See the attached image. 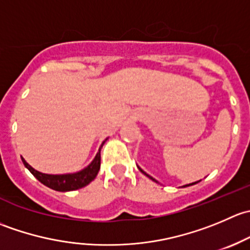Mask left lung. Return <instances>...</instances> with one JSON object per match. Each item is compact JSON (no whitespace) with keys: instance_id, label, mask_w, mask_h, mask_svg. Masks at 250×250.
<instances>
[{"instance_id":"left-lung-1","label":"left lung","mask_w":250,"mask_h":250,"mask_svg":"<svg viewBox=\"0 0 250 250\" xmlns=\"http://www.w3.org/2000/svg\"><path fill=\"white\" fill-rule=\"evenodd\" d=\"M138 168H139V167H138ZM139 170H140V172H141V173H143V174H145V175H146V176H148V178H150V179H151V180L156 181V180H155V179H153V178H152V176H150V175H148V174H146L145 172H144V170H143V169H141V168H139ZM156 183H157V181H156ZM197 183H198V181H196V183H192V184H188V185H185V186H184V188H186V186H191V185H195V184H197Z\"/></svg>"}]
</instances>
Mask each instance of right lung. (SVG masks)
<instances>
[{"label":"right lung","instance_id":"right-lung-1","mask_svg":"<svg viewBox=\"0 0 250 250\" xmlns=\"http://www.w3.org/2000/svg\"><path fill=\"white\" fill-rule=\"evenodd\" d=\"M104 143L102 144V147L103 145H104ZM21 161L22 163H24L25 167L31 172L32 175H34L37 180L41 181L43 185L48 186V188H52V190L60 191V192H66V191H75L78 190V188H84V186H87L90 181L94 180L95 176L98 175V172H99L100 169V148L99 152L97 153L94 160L92 161V163H90L88 167L80 170V172L72 174H59V175L44 174L34 169V168H32L22 157Z\"/></svg>","mask_w":250,"mask_h":250}]
</instances>
